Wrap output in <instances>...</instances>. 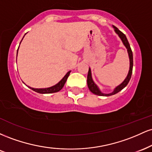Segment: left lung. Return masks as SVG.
I'll return each instance as SVG.
<instances>
[{
  "mask_svg": "<svg viewBox=\"0 0 152 152\" xmlns=\"http://www.w3.org/2000/svg\"><path fill=\"white\" fill-rule=\"evenodd\" d=\"M113 28H114L115 33L118 35V37H119L120 39L121 40L123 44L124 45V46L126 47V48L127 49V52H128V55H129V70L128 74H127L126 78L124 80V81L122 82L121 83H120V84L118 85L117 86L115 87L114 89L113 90L112 92H111V93L109 94H105V93H103L102 91L100 90V88H99V86H97V85L95 83V82L94 81L93 78H92V76H91V69L89 68V69H88V76H87V84H88V88H89V90L93 94L98 96H109L114 95V94H117L118 92H119L120 91H121L124 88H125L130 81L131 76H132V69H133V53H132V49H131V47H130L129 43L128 40H127L126 36H125L121 31L118 30L117 28L115 27L114 26H113Z\"/></svg>",
  "mask_w": 152,
  "mask_h": 152,
  "instance_id": "left-lung-1",
  "label": "left lung"
}]
</instances>
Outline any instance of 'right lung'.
Instances as JSON below:
<instances>
[{"label":"right lung","instance_id":"add662e5","mask_svg":"<svg viewBox=\"0 0 152 152\" xmlns=\"http://www.w3.org/2000/svg\"><path fill=\"white\" fill-rule=\"evenodd\" d=\"M24 37V36H23ZM23 40V39H22ZM20 43H21V41H20ZM18 49H19V47L18 48V50H17V55H18ZM71 73V71H69V72L66 74L65 76H64V78H62L61 80L60 81L58 82V83H57L56 84L54 85L53 86H50V87H48V88H32V87H30L28 86H27L28 88H30L31 89H32L33 91H34L37 92V93H39V94H52V93H56V92H58L60 90L62 89V88L64 87V84H65L66 80H67L68 77H69V74H70Z\"/></svg>","mask_w":152,"mask_h":152}]
</instances>
